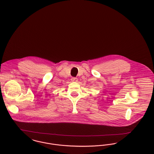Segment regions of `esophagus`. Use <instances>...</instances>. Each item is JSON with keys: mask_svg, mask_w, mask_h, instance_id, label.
Masks as SVG:
<instances>
[{"mask_svg": "<svg viewBox=\"0 0 154 154\" xmlns=\"http://www.w3.org/2000/svg\"><path fill=\"white\" fill-rule=\"evenodd\" d=\"M71 80H72V81L73 82H77V81H78L77 79V78H75V77H72Z\"/></svg>", "mask_w": 154, "mask_h": 154, "instance_id": "34e87169", "label": "esophagus"}]
</instances>
